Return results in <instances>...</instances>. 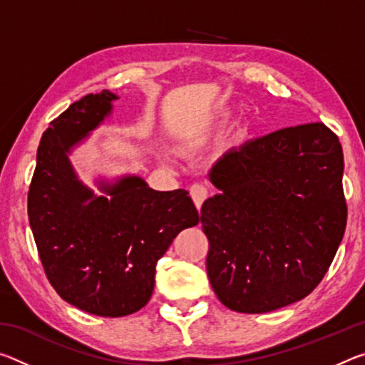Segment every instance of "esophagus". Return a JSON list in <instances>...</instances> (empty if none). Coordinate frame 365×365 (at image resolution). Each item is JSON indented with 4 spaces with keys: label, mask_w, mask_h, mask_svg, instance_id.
I'll return each mask as SVG.
<instances>
[{
    "label": "esophagus",
    "mask_w": 365,
    "mask_h": 365,
    "mask_svg": "<svg viewBox=\"0 0 365 365\" xmlns=\"http://www.w3.org/2000/svg\"><path fill=\"white\" fill-rule=\"evenodd\" d=\"M190 196H191V200H193L196 209H197V211H200L201 206H202V202H205V200L207 197V190L202 187V185H191V187H190Z\"/></svg>",
    "instance_id": "1"
}]
</instances>
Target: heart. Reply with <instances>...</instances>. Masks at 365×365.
I'll return each instance as SVG.
<instances>
[{"label": "heart", "mask_w": 365, "mask_h": 365, "mask_svg": "<svg viewBox=\"0 0 365 365\" xmlns=\"http://www.w3.org/2000/svg\"><path fill=\"white\" fill-rule=\"evenodd\" d=\"M230 117H232L230 109H220L219 113L212 117L211 127L212 128H222L224 125H227L228 120H230Z\"/></svg>", "instance_id": "heart-1"}]
</instances>
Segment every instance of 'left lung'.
<instances>
[{
  "mask_svg": "<svg viewBox=\"0 0 365 365\" xmlns=\"http://www.w3.org/2000/svg\"><path fill=\"white\" fill-rule=\"evenodd\" d=\"M343 150L324 123L232 148L201 207L207 277L224 306L264 314L299 301L329 270L346 228Z\"/></svg>",
  "mask_w": 365,
  "mask_h": 365,
  "instance_id": "8db88e82",
  "label": "left lung"
}]
</instances>
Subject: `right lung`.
Listing matches in <instances>:
<instances>
[{"mask_svg":"<svg viewBox=\"0 0 365 365\" xmlns=\"http://www.w3.org/2000/svg\"><path fill=\"white\" fill-rule=\"evenodd\" d=\"M103 90L72 103L43 133L29 190V222L49 283L69 304L101 317L140 311L156 264L200 222L188 191H156L138 175L80 180L69 156L113 113Z\"/></svg>","mask_w":365,"mask_h":365,"instance_id":"right-lung-1","label":"right lung"}]
</instances>
